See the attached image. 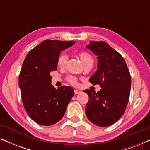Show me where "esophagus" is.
Instances as JSON below:
<instances>
[{"label": "esophagus", "mask_w": 150, "mask_h": 150, "mask_svg": "<svg viewBox=\"0 0 150 150\" xmlns=\"http://www.w3.org/2000/svg\"><path fill=\"white\" fill-rule=\"evenodd\" d=\"M80 93H81V91L79 89H74V93L75 94H79Z\"/></svg>", "instance_id": "1"}]
</instances>
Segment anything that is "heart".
Instances as JSON below:
<instances>
[{"mask_svg":"<svg viewBox=\"0 0 150 150\" xmlns=\"http://www.w3.org/2000/svg\"><path fill=\"white\" fill-rule=\"evenodd\" d=\"M79 55L81 58V60L82 63H85L87 62V61H93V57L91 56V54H90L89 52H88L87 51H80L79 52ZM67 59H68V57L67 55L65 54V52L61 53V54L59 55L58 60H57V64L59 67H64L65 64H66ZM67 81L69 82V83H71V85H76L77 83V80L76 79V77L72 76H68L67 78Z\"/></svg>","mask_w":150,"mask_h":150,"instance_id":"1","label":"heart"}]
</instances>
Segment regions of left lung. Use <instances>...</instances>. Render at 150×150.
<instances>
[{
  "mask_svg": "<svg viewBox=\"0 0 150 150\" xmlns=\"http://www.w3.org/2000/svg\"><path fill=\"white\" fill-rule=\"evenodd\" d=\"M87 48L98 56V69L89 79L101 89L85 90L89 96L85 113L90 122L100 127L113 124L124 115L128 105L131 76L125 60L105 42H90Z\"/></svg>",
  "mask_w": 150,
  "mask_h": 150,
  "instance_id": "8db88e82",
  "label": "left lung"
}]
</instances>
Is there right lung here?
<instances>
[{
    "mask_svg": "<svg viewBox=\"0 0 150 150\" xmlns=\"http://www.w3.org/2000/svg\"><path fill=\"white\" fill-rule=\"evenodd\" d=\"M46 40L30 50L24 59L19 75V87L24 107L34 122L51 126L64 115L73 97V88L51 85L50 73L57 70L61 51L74 44Z\"/></svg>",
    "mask_w": 150,
    "mask_h": 150,
    "instance_id": "obj_1",
    "label": "right lung"
}]
</instances>
